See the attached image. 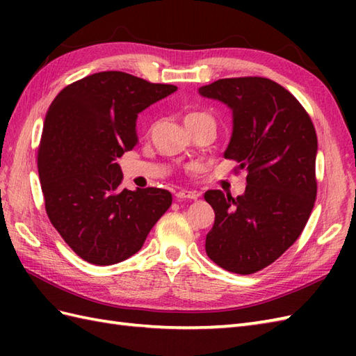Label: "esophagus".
Masks as SVG:
<instances>
[{
    "instance_id": "esophagus-1",
    "label": "esophagus",
    "mask_w": 356,
    "mask_h": 356,
    "mask_svg": "<svg viewBox=\"0 0 356 356\" xmlns=\"http://www.w3.org/2000/svg\"><path fill=\"white\" fill-rule=\"evenodd\" d=\"M199 165H203V163H199ZM179 195H180V197H191L193 199L191 191H182V193H179Z\"/></svg>"
}]
</instances>
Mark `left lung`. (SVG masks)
I'll use <instances>...</instances> for the list:
<instances>
[{"mask_svg": "<svg viewBox=\"0 0 356 356\" xmlns=\"http://www.w3.org/2000/svg\"><path fill=\"white\" fill-rule=\"evenodd\" d=\"M161 87L124 72H101L59 93L44 119L38 172L45 211L82 260L130 259L171 205L159 188H125L116 159L138 145V115Z\"/></svg>", "mask_w": 356, "mask_h": 356, "instance_id": "obj_1", "label": "left lung"}]
</instances>
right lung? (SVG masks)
I'll list each match as a JSON object with an SVG mask.
<instances>
[{
	"instance_id": "right-lung-1",
	"label": "right lung",
	"mask_w": 356,
	"mask_h": 356,
	"mask_svg": "<svg viewBox=\"0 0 356 356\" xmlns=\"http://www.w3.org/2000/svg\"><path fill=\"white\" fill-rule=\"evenodd\" d=\"M232 113L226 159L238 162L243 186L205 200L216 220L205 249L218 266L248 275L269 266L300 237L316 197V134L301 104L260 76L218 79L199 88Z\"/></svg>"
}]
</instances>
